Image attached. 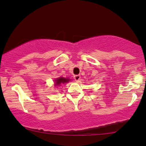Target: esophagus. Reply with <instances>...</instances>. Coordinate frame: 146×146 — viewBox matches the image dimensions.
I'll return each instance as SVG.
<instances>
[{
    "label": "esophagus",
    "instance_id": "esophagus-1",
    "mask_svg": "<svg viewBox=\"0 0 146 146\" xmlns=\"http://www.w3.org/2000/svg\"><path fill=\"white\" fill-rule=\"evenodd\" d=\"M80 79H81V76H80V75H76L74 76V79H75V81H79Z\"/></svg>",
    "mask_w": 146,
    "mask_h": 146
}]
</instances>
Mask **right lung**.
Returning a JSON list of instances; mask_svg holds the SVG:
<instances>
[{"label":"right lung","mask_w":146,"mask_h":146,"mask_svg":"<svg viewBox=\"0 0 146 146\" xmlns=\"http://www.w3.org/2000/svg\"><path fill=\"white\" fill-rule=\"evenodd\" d=\"M69 81V79H65L63 77H59L58 79H56L55 80V85H60V84H64L65 83Z\"/></svg>","instance_id":"right-lung-1"}]
</instances>
